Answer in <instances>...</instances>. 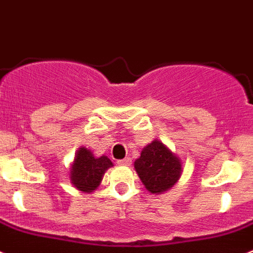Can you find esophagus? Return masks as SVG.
Masks as SVG:
<instances>
[{
	"label": "esophagus",
	"instance_id": "esophagus-1",
	"mask_svg": "<svg viewBox=\"0 0 253 253\" xmlns=\"http://www.w3.org/2000/svg\"><path fill=\"white\" fill-rule=\"evenodd\" d=\"M117 164H118V165L128 166L129 164H131V159H129V158H125V159H122V160H118Z\"/></svg>",
	"mask_w": 253,
	"mask_h": 253
}]
</instances>
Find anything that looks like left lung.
I'll return each mask as SVG.
<instances>
[{
    "instance_id": "1",
    "label": "left lung",
    "mask_w": 253,
    "mask_h": 253,
    "mask_svg": "<svg viewBox=\"0 0 253 253\" xmlns=\"http://www.w3.org/2000/svg\"><path fill=\"white\" fill-rule=\"evenodd\" d=\"M135 169L145 188L152 194H161L172 188L183 172L180 159L161 141L154 140L143 147Z\"/></svg>"
}]
</instances>
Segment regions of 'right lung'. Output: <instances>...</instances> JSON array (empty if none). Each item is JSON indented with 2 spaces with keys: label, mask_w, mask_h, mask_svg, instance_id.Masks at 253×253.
<instances>
[{
  "label": "right lung",
  "mask_w": 253,
  "mask_h": 253,
  "mask_svg": "<svg viewBox=\"0 0 253 253\" xmlns=\"http://www.w3.org/2000/svg\"><path fill=\"white\" fill-rule=\"evenodd\" d=\"M111 166L113 164L107 156L95 158L90 150L81 147L70 169V181L81 192L92 193L98 188L104 172Z\"/></svg>",
  "instance_id": "right-lung-1"
}]
</instances>
